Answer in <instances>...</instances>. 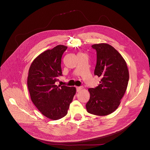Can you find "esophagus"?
<instances>
[{
	"mask_svg": "<svg viewBox=\"0 0 150 150\" xmlns=\"http://www.w3.org/2000/svg\"><path fill=\"white\" fill-rule=\"evenodd\" d=\"M76 91H77L78 92H79V91H81V90H82V88H83V87H82V86H79V87H76Z\"/></svg>",
	"mask_w": 150,
	"mask_h": 150,
	"instance_id": "34e87169",
	"label": "esophagus"
}]
</instances>
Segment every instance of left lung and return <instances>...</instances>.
<instances>
[{
  "instance_id": "1",
  "label": "left lung",
  "mask_w": 150,
  "mask_h": 150,
  "mask_svg": "<svg viewBox=\"0 0 150 150\" xmlns=\"http://www.w3.org/2000/svg\"><path fill=\"white\" fill-rule=\"evenodd\" d=\"M91 47L97 52L94 75L101 80L98 86L88 89L90 97L86 107L89 113L106 116L120 105L127 88L129 71L122 56L110 45L100 43Z\"/></svg>"
}]
</instances>
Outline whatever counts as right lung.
Masks as SVG:
<instances>
[{"mask_svg":"<svg viewBox=\"0 0 150 150\" xmlns=\"http://www.w3.org/2000/svg\"><path fill=\"white\" fill-rule=\"evenodd\" d=\"M67 48L59 45L44 51L29 69L28 87L31 100L44 116L53 120L66 116L76 91L75 87L55 84L58 76L62 75V57Z\"/></svg>","mask_w":150,"mask_h":150,"instance_id":"1","label":"right lung"}]
</instances>
